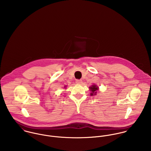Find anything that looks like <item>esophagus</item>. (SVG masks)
Listing matches in <instances>:
<instances>
[{"mask_svg": "<svg viewBox=\"0 0 151 151\" xmlns=\"http://www.w3.org/2000/svg\"><path fill=\"white\" fill-rule=\"evenodd\" d=\"M76 82V83H77V84H81L82 83V80H77Z\"/></svg>", "mask_w": 151, "mask_h": 151, "instance_id": "1", "label": "esophagus"}]
</instances>
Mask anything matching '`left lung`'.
Here are the masks:
<instances>
[{"instance_id":"8db88e82","label":"left lung","mask_w":151,"mask_h":151,"mask_svg":"<svg viewBox=\"0 0 151 151\" xmlns=\"http://www.w3.org/2000/svg\"><path fill=\"white\" fill-rule=\"evenodd\" d=\"M89 91H91V93L90 95L91 96H93V95H96L97 91L99 90L98 86H96V85H92L89 87Z\"/></svg>"}]
</instances>
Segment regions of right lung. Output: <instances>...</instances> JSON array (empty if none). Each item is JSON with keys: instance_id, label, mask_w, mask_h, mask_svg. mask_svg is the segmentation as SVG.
<instances>
[{"instance_id": "add662e5", "label": "right lung", "mask_w": 151, "mask_h": 151, "mask_svg": "<svg viewBox=\"0 0 151 151\" xmlns=\"http://www.w3.org/2000/svg\"><path fill=\"white\" fill-rule=\"evenodd\" d=\"M65 87H66V86H65Z\"/></svg>"}]
</instances>
